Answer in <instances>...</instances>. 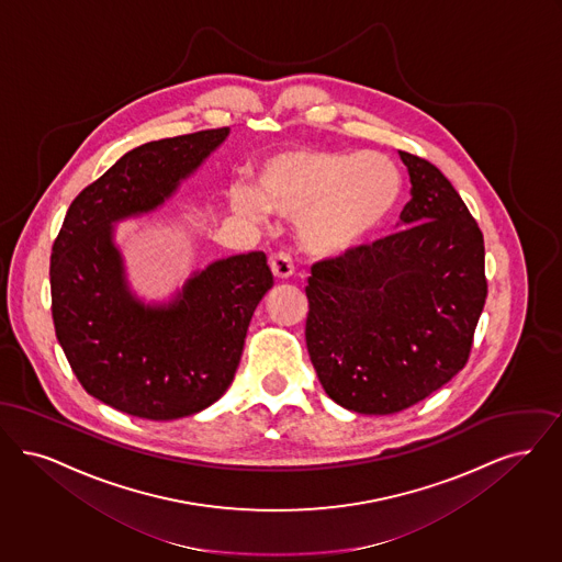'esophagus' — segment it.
<instances>
[{
    "label": "esophagus",
    "instance_id": "esophagus-1",
    "mask_svg": "<svg viewBox=\"0 0 562 562\" xmlns=\"http://www.w3.org/2000/svg\"><path fill=\"white\" fill-rule=\"evenodd\" d=\"M270 270L274 274V279H288L292 277L293 260L288 251H279L270 258Z\"/></svg>",
    "mask_w": 562,
    "mask_h": 562
}]
</instances>
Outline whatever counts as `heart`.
<instances>
[{
  "mask_svg": "<svg viewBox=\"0 0 562 562\" xmlns=\"http://www.w3.org/2000/svg\"><path fill=\"white\" fill-rule=\"evenodd\" d=\"M398 191V170L380 153L295 148L262 164L256 189L233 184L228 203L254 222H265L269 212L300 218L302 247L321 258H336L384 222Z\"/></svg>",
  "mask_w": 562,
  "mask_h": 562,
  "instance_id": "obj_1",
  "label": "heart"
}]
</instances>
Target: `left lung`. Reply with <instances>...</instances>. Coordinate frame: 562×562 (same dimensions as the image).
Masks as SVG:
<instances>
[{
  "label": "left lung",
  "mask_w": 562,
  "mask_h": 562,
  "mask_svg": "<svg viewBox=\"0 0 562 562\" xmlns=\"http://www.w3.org/2000/svg\"><path fill=\"white\" fill-rule=\"evenodd\" d=\"M412 201L403 231L313 265L306 346L344 409L403 412L468 361L487 297L485 244L462 196L430 161L398 150Z\"/></svg>",
  "instance_id": "8db88e82"
}]
</instances>
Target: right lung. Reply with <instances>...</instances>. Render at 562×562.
I'll return each instance as SVG.
<instances>
[{"mask_svg":"<svg viewBox=\"0 0 562 562\" xmlns=\"http://www.w3.org/2000/svg\"><path fill=\"white\" fill-rule=\"evenodd\" d=\"M231 127L132 148L67 210L49 256L58 344L88 394L145 419L199 414L231 386L251 315L272 288L262 251L193 272L168 302L130 288L115 224L140 218L226 140Z\"/></svg>","mask_w":562,"mask_h":562,"instance_id":"obj_1","label":"right lung"}]
</instances>
